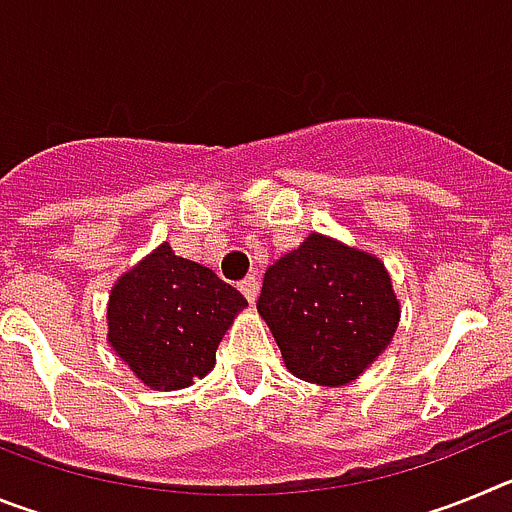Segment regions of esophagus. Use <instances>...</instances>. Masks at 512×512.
Returning a JSON list of instances; mask_svg holds the SVG:
<instances>
[{
	"label": "esophagus",
	"mask_w": 512,
	"mask_h": 512,
	"mask_svg": "<svg viewBox=\"0 0 512 512\" xmlns=\"http://www.w3.org/2000/svg\"><path fill=\"white\" fill-rule=\"evenodd\" d=\"M238 289H241L243 292V297H246L248 302H256V295H259V282H256V277H251V274H248L246 279H243V282H238Z\"/></svg>",
	"instance_id": "1"
}]
</instances>
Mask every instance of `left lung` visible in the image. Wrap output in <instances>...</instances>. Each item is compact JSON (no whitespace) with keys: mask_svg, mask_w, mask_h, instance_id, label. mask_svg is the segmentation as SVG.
Wrapping results in <instances>:
<instances>
[{"mask_svg":"<svg viewBox=\"0 0 512 512\" xmlns=\"http://www.w3.org/2000/svg\"><path fill=\"white\" fill-rule=\"evenodd\" d=\"M256 307L284 366L320 387L361 377L400 325V300L382 261L323 233H310L269 266Z\"/></svg>","mask_w":512,"mask_h":512,"instance_id":"8db88e82","label":"left lung"}]
</instances>
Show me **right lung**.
Wrapping results in <instances>:
<instances>
[{
  "instance_id": "obj_1",
  "label": "right lung",
  "mask_w": 512,
  "mask_h": 512,
  "mask_svg": "<svg viewBox=\"0 0 512 512\" xmlns=\"http://www.w3.org/2000/svg\"><path fill=\"white\" fill-rule=\"evenodd\" d=\"M246 297L215 271L161 243L112 284L107 343L151 390H184L215 366V351Z\"/></svg>"
}]
</instances>
